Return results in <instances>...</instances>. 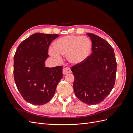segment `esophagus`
I'll use <instances>...</instances> for the list:
<instances>
[{"mask_svg": "<svg viewBox=\"0 0 133 133\" xmlns=\"http://www.w3.org/2000/svg\"><path fill=\"white\" fill-rule=\"evenodd\" d=\"M71 72V70H70V68L69 67H64L63 68V74L65 75L68 73H69Z\"/></svg>", "mask_w": 133, "mask_h": 133, "instance_id": "34e87169", "label": "esophagus"}]
</instances>
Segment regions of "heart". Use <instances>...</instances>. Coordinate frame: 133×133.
<instances>
[{
  "mask_svg": "<svg viewBox=\"0 0 133 133\" xmlns=\"http://www.w3.org/2000/svg\"><path fill=\"white\" fill-rule=\"evenodd\" d=\"M54 46L49 49L51 57L59 60L61 54H68L71 63L80 64L89 57L92 45L90 40L86 37L70 35L58 39L55 42Z\"/></svg>",
  "mask_w": 133,
  "mask_h": 133,
  "instance_id": "1",
  "label": "heart"
}]
</instances>
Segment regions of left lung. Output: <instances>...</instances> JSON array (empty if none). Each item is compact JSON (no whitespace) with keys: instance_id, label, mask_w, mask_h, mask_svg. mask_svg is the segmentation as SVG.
Instances as JSON below:
<instances>
[{"instance_id":"1","label":"left lung","mask_w":133,"mask_h":133,"mask_svg":"<svg viewBox=\"0 0 133 133\" xmlns=\"http://www.w3.org/2000/svg\"><path fill=\"white\" fill-rule=\"evenodd\" d=\"M92 43V53L84 62L71 67L73 89L80 100L89 105L102 102L113 88L116 71L114 51L99 36L87 34Z\"/></svg>"}]
</instances>
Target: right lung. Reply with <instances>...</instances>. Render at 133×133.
<instances>
[{
	"label": "right lung",
	"mask_w": 133,
	"mask_h": 133,
	"mask_svg": "<svg viewBox=\"0 0 133 133\" xmlns=\"http://www.w3.org/2000/svg\"><path fill=\"white\" fill-rule=\"evenodd\" d=\"M58 34L35 33L19 44L14 57V78L25 101L41 105L53 98L63 77V67L45 66L50 44Z\"/></svg>",
	"instance_id": "1"
}]
</instances>
